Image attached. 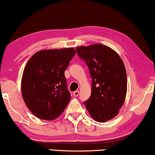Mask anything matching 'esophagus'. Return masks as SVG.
<instances>
[{"label":"esophagus","instance_id":"obj_1","mask_svg":"<svg viewBox=\"0 0 155 155\" xmlns=\"http://www.w3.org/2000/svg\"><path fill=\"white\" fill-rule=\"evenodd\" d=\"M78 94H79V91L77 90V91H74V93H73V95H74V96L77 97V96H78Z\"/></svg>","mask_w":155,"mask_h":155}]
</instances>
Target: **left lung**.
I'll use <instances>...</instances> for the list:
<instances>
[{
    "instance_id": "obj_1",
    "label": "left lung",
    "mask_w": 155,
    "mask_h": 155,
    "mask_svg": "<svg viewBox=\"0 0 155 155\" xmlns=\"http://www.w3.org/2000/svg\"><path fill=\"white\" fill-rule=\"evenodd\" d=\"M77 52L87 64L92 78L91 96L84 102L86 109L96 122L113 119L118 114L127 95L124 62L115 51L101 44L78 46Z\"/></svg>"
}]
</instances>
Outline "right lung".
Wrapping results in <instances>:
<instances>
[{
  "mask_svg": "<svg viewBox=\"0 0 155 155\" xmlns=\"http://www.w3.org/2000/svg\"><path fill=\"white\" fill-rule=\"evenodd\" d=\"M75 53L73 48L41 50L26 64L21 81L22 98L38 118L56 119L70 102L64 72Z\"/></svg>",
  "mask_w": 155,
  "mask_h": 155,
  "instance_id": "right-lung-1",
  "label": "right lung"
}]
</instances>
